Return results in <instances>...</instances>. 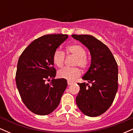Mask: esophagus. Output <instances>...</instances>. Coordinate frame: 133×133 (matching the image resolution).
I'll return each instance as SVG.
<instances>
[{
  "instance_id": "1",
  "label": "esophagus",
  "mask_w": 133,
  "mask_h": 133,
  "mask_svg": "<svg viewBox=\"0 0 133 133\" xmlns=\"http://www.w3.org/2000/svg\"><path fill=\"white\" fill-rule=\"evenodd\" d=\"M72 84H73V82L72 81H68V84L69 86V85H71Z\"/></svg>"
}]
</instances>
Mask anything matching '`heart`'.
<instances>
[{
  "label": "heart",
  "instance_id": "heart-1",
  "mask_svg": "<svg viewBox=\"0 0 133 133\" xmlns=\"http://www.w3.org/2000/svg\"><path fill=\"white\" fill-rule=\"evenodd\" d=\"M67 55H72L76 57L74 65L79 66L82 69H85L89 65V60L86 57V51L80 44H72L68 45L65 49ZM65 54L61 49H56L52 56L53 62L59 68H61L65 61ZM80 69L77 67L68 68L65 67L58 71V76L60 78L65 79L69 81H72L81 76Z\"/></svg>",
  "mask_w": 133,
  "mask_h": 133
}]
</instances>
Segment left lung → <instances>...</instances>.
<instances>
[{
	"instance_id": "left-lung-1",
	"label": "left lung",
	"mask_w": 133,
	"mask_h": 133,
	"mask_svg": "<svg viewBox=\"0 0 133 133\" xmlns=\"http://www.w3.org/2000/svg\"><path fill=\"white\" fill-rule=\"evenodd\" d=\"M89 50L91 64L82 77L88 83H77L80 91L76 104L85 115H101L113 103L118 88V67L109 49L90 35H72ZM90 84L89 85V84Z\"/></svg>"
}]
</instances>
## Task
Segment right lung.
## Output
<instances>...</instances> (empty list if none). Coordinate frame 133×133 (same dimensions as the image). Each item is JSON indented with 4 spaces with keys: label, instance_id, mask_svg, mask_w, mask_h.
I'll return each mask as SVG.
<instances>
[{
    "label": "right lung",
    "instance_id": "obj_1",
    "mask_svg": "<svg viewBox=\"0 0 133 133\" xmlns=\"http://www.w3.org/2000/svg\"><path fill=\"white\" fill-rule=\"evenodd\" d=\"M66 34H49L30 44L19 58L16 74L17 88L25 106L38 115L54 111L68 86L65 79L54 77L52 56L68 39ZM47 83V81H50Z\"/></svg>",
    "mask_w": 133,
    "mask_h": 133
}]
</instances>
